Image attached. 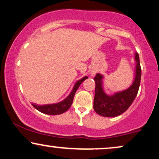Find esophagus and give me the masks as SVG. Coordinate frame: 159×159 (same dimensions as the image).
Instances as JSON below:
<instances>
[{"label": "esophagus", "mask_w": 159, "mask_h": 159, "mask_svg": "<svg viewBox=\"0 0 159 159\" xmlns=\"http://www.w3.org/2000/svg\"><path fill=\"white\" fill-rule=\"evenodd\" d=\"M94 74H95V73L93 72V71H92V72L90 73V75H91V76H93V75H94Z\"/></svg>", "instance_id": "1"}]
</instances>
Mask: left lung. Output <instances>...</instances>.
<instances>
[{"label":"left lung","instance_id":"1","mask_svg":"<svg viewBox=\"0 0 159 159\" xmlns=\"http://www.w3.org/2000/svg\"><path fill=\"white\" fill-rule=\"evenodd\" d=\"M135 73L131 85L125 90L114 93L113 95L106 94L103 86V76L98 73L94 77L95 92L93 108L98 114L106 117L119 116L128 109L137 96L141 79L140 58L138 53H134Z\"/></svg>","mask_w":159,"mask_h":159}]
</instances>
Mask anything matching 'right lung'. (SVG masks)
<instances>
[{"mask_svg":"<svg viewBox=\"0 0 159 159\" xmlns=\"http://www.w3.org/2000/svg\"><path fill=\"white\" fill-rule=\"evenodd\" d=\"M88 77L85 76L82 79H80L75 82L72 90L71 93H69L68 96L63 101L58 102V103H53V104H46V105H38L35 103H32L34 108L39 111L43 113V114H48V115H58L61 114L63 113L66 112L69 108L71 107V104L73 103L74 96H75L76 91L77 90L80 84L86 79H88Z\"/></svg>","mask_w":159,"mask_h":159,"instance_id":"add662e5","label":"right lung"}]
</instances>
